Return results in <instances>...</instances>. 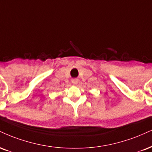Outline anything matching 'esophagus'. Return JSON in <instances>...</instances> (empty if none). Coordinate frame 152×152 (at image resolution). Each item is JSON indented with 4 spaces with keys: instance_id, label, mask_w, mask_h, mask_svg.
Returning a JSON list of instances; mask_svg holds the SVG:
<instances>
[{
    "instance_id": "esophagus-1",
    "label": "esophagus",
    "mask_w": 152,
    "mask_h": 152,
    "mask_svg": "<svg viewBox=\"0 0 152 152\" xmlns=\"http://www.w3.org/2000/svg\"><path fill=\"white\" fill-rule=\"evenodd\" d=\"M72 83H74V84L78 83V79H77V78H74V79H72Z\"/></svg>"
}]
</instances>
